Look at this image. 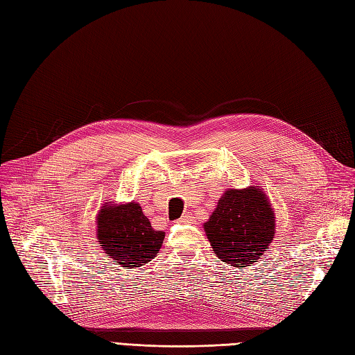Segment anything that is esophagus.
I'll list each match as a JSON object with an SVG mask.
<instances>
[{
	"instance_id": "obj_1",
	"label": "esophagus",
	"mask_w": 355,
	"mask_h": 355,
	"mask_svg": "<svg viewBox=\"0 0 355 355\" xmlns=\"http://www.w3.org/2000/svg\"><path fill=\"white\" fill-rule=\"evenodd\" d=\"M179 222H182V223H188V222H192V216L189 213H187V214H184V216H182L180 219H179Z\"/></svg>"
}]
</instances>
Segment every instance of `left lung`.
I'll return each instance as SVG.
<instances>
[{"instance_id":"obj_1","label":"left lung","mask_w":355,"mask_h":355,"mask_svg":"<svg viewBox=\"0 0 355 355\" xmlns=\"http://www.w3.org/2000/svg\"><path fill=\"white\" fill-rule=\"evenodd\" d=\"M213 253L240 271L263 256L275 235V213L261 187L227 189L204 222Z\"/></svg>"}]
</instances>
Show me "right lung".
Here are the masks:
<instances>
[{
    "mask_svg": "<svg viewBox=\"0 0 355 355\" xmlns=\"http://www.w3.org/2000/svg\"><path fill=\"white\" fill-rule=\"evenodd\" d=\"M96 237L106 257L125 270L148 263L158 254L166 234L155 231L139 202H103L96 216Z\"/></svg>",
    "mask_w": 355,
    "mask_h": 355,
    "instance_id": "right-lung-1",
    "label": "right lung"
}]
</instances>
